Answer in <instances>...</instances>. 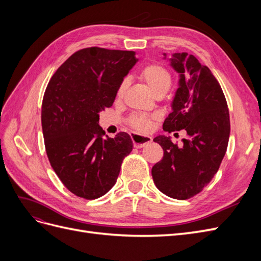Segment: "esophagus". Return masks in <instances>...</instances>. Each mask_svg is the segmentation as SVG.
Wrapping results in <instances>:
<instances>
[{
    "instance_id": "esophagus-1",
    "label": "esophagus",
    "mask_w": 261,
    "mask_h": 261,
    "mask_svg": "<svg viewBox=\"0 0 261 261\" xmlns=\"http://www.w3.org/2000/svg\"><path fill=\"white\" fill-rule=\"evenodd\" d=\"M132 140H133L134 147H135V148H143L147 144L151 143L152 137L144 136V135H138V134H133V135H132Z\"/></svg>"
}]
</instances>
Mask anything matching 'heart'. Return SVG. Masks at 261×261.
<instances>
[{"label":"heart","instance_id":"b5f03b06","mask_svg":"<svg viewBox=\"0 0 261 261\" xmlns=\"http://www.w3.org/2000/svg\"><path fill=\"white\" fill-rule=\"evenodd\" d=\"M139 77L140 80H143L147 84L149 89L151 90L153 94L160 91H168L172 82V77L169 70L159 64L146 65L140 69ZM126 87H127V83L124 81L117 89L118 98L123 96ZM130 125L134 128L140 132H149L152 127V118L143 114L134 115L130 118Z\"/></svg>","mask_w":261,"mask_h":261}]
</instances>
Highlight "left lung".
<instances>
[{
  "mask_svg": "<svg viewBox=\"0 0 261 261\" xmlns=\"http://www.w3.org/2000/svg\"><path fill=\"white\" fill-rule=\"evenodd\" d=\"M170 63L179 81L163 129H185L188 136L181 146L163 135L153 139L164 152L151 174L160 192L185 200L200 193L218 172L230 137V115L222 88L207 66L186 52L174 53Z\"/></svg>",
  "mask_w": 261,
  "mask_h": 261,
  "instance_id": "1",
  "label": "left lung"
}]
</instances>
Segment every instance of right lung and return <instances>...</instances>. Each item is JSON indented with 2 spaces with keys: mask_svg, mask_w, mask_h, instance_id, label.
I'll return each instance as SVG.
<instances>
[{
  "mask_svg": "<svg viewBox=\"0 0 261 261\" xmlns=\"http://www.w3.org/2000/svg\"><path fill=\"white\" fill-rule=\"evenodd\" d=\"M137 61L134 51L86 48L70 55L46 86L41 110L45 151L62 183L82 198L106 195L132 151L128 134L103 138L99 113L112 107Z\"/></svg>",
  "mask_w": 261,
  "mask_h": 261,
  "instance_id": "obj_1",
  "label": "right lung"
}]
</instances>
